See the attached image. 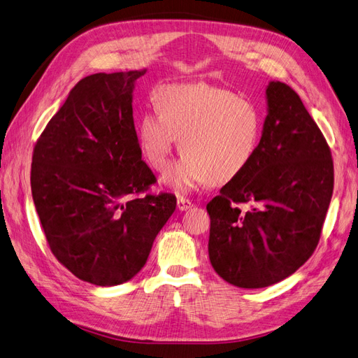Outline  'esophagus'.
I'll use <instances>...</instances> for the list:
<instances>
[{"label": "esophagus", "instance_id": "34e87169", "mask_svg": "<svg viewBox=\"0 0 358 358\" xmlns=\"http://www.w3.org/2000/svg\"><path fill=\"white\" fill-rule=\"evenodd\" d=\"M176 204H178V209H179L180 212L188 210V209L192 208V203H191L188 199H185V197H178Z\"/></svg>", "mask_w": 358, "mask_h": 358}]
</instances>
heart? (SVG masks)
<instances>
[{"label": "heart", "instance_id": "obj_1", "mask_svg": "<svg viewBox=\"0 0 358 358\" xmlns=\"http://www.w3.org/2000/svg\"><path fill=\"white\" fill-rule=\"evenodd\" d=\"M155 109L140 117L137 142L149 166L162 171L179 138L183 157L162 178L171 189L221 185L251 164L262 138V115L252 101L204 83L166 85Z\"/></svg>", "mask_w": 358, "mask_h": 358}]
</instances>
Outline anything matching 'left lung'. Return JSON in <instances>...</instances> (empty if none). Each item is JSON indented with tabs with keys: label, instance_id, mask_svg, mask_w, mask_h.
<instances>
[{
	"label": "left lung",
	"instance_id": "8db88e82",
	"mask_svg": "<svg viewBox=\"0 0 358 358\" xmlns=\"http://www.w3.org/2000/svg\"><path fill=\"white\" fill-rule=\"evenodd\" d=\"M266 103L251 164L206 206L210 264L239 288L278 284L308 262L333 194L329 145L299 94L272 80Z\"/></svg>",
	"mask_w": 358,
	"mask_h": 358
}]
</instances>
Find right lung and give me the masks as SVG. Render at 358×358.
Returning a JSON list of instances; mask_svg holds the SVG:
<instances>
[{
	"instance_id": "right-lung-1",
	"label": "right lung",
	"mask_w": 358,
	"mask_h": 358,
	"mask_svg": "<svg viewBox=\"0 0 358 358\" xmlns=\"http://www.w3.org/2000/svg\"><path fill=\"white\" fill-rule=\"evenodd\" d=\"M145 73L82 79L32 155V200L50 251L74 276L99 287L134 278L176 209L171 194L133 197L155 182L133 117V91Z\"/></svg>"
}]
</instances>
